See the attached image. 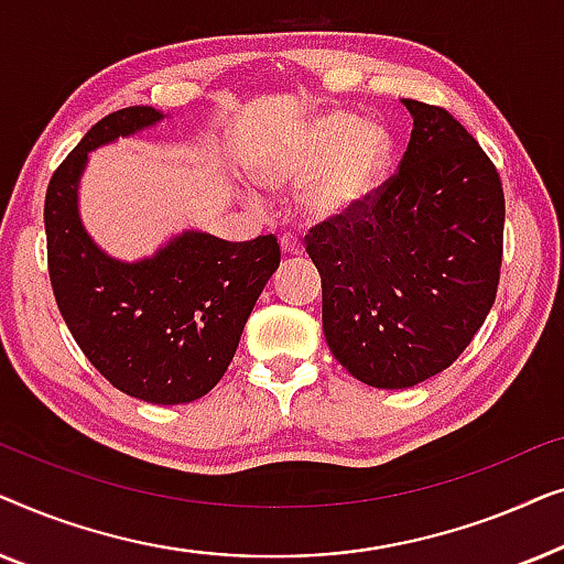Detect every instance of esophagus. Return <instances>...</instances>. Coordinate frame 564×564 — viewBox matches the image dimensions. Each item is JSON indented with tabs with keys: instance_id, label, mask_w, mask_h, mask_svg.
Returning <instances> with one entry per match:
<instances>
[{
	"instance_id": "1",
	"label": "esophagus",
	"mask_w": 564,
	"mask_h": 564,
	"mask_svg": "<svg viewBox=\"0 0 564 564\" xmlns=\"http://www.w3.org/2000/svg\"><path fill=\"white\" fill-rule=\"evenodd\" d=\"M280 249L282 253H288V257H300V253H303V243H300L295 236H282Z\"/></svg>"
}]
</instances>
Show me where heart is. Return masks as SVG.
Listing matches in <instances>:
<instances>
[{
	"instance_id": "heart-1",
	"label": "heart",
	"mask_w": 564,
	"mask_h": 564,
	"mask_svg": "<svg viewBox=\"0 0 564 564\" xmlns=\"http://www.w3.org/2000/svg\"><path fill=\"white\" fill-rule=\"evenodd\" d=\"M392 164V138L354 112H328L253 166L269 189H300L313 220H346L380 195Z\"/></svg>"
}]
</instances>
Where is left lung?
Returning <instances> with one entry per match:
<instances>
[{"mask_svg": "<svg viewBox=\"0 0 564 564\" xmlns=\"http://www.w3.org/2000/svg\"><path fill=\"white\" fill-rule=\"evenodd\" d=\"M408 149L365 210L305 236L338 365L382 390L444 372L496 303L506 199L492 161L444 107L403 99Z\"/></svg>", "mask_w": 564, "mask_h": 564, "instance_id": "obj_1", "label": "left lung"}]
</instances>
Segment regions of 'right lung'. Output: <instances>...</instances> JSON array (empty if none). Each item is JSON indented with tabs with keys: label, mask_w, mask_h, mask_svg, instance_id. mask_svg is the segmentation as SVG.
<instances>
[{
	"label": "right lung",
	"mask_w": 564,
	"mask_h": 564,
	"mask_svg": "<svg viewBox=\"0 0 564 564\" xmlns=\"http://www.w3.org/2000/svg\"><path fill=\"white\" fill-rule=\"evenodd\" d=\"M149 105L107 115L51 176L45 192L48 272L68 330L112 388L156 405L210 392L234 359L257 300L280 267L274 236L230 243L182 230L153 257L120 261L99 249L79 215L89 151L153 128Z\"/></svg>",
	"instance_id": "right-lung-1"
}]
</instances>
